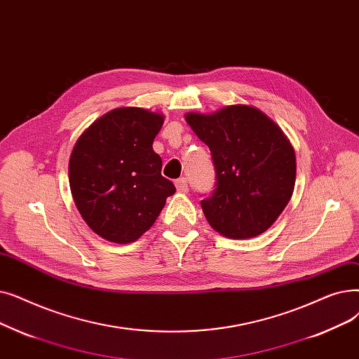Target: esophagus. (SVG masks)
<instances>
[{"mask_svg":"<svg viewBox=\"0 0 359 359\" xmlns=\"http://www.w3.org/2000/svg\"><path fill=\"white\" fill-rule=\"evenodd\" d=\"M175 187H177V190L180 191V193H187L189 191V182H187V178H178L177 181H175Z\"/></svg>","mask_w":359,"mask_h":359,"instance_id":"34e87169","label":"esophagus"}]
</instances>
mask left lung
<instances>
[{
  "mask_svg": "<svg viewBox=\"0 0 359 359\" xmlns=\"http://www.w3.org/2000/svg\"><path fill=\"white\" fill-rule=\"evenodd\" d=\"M187 123L208 144L216 174L213 193L201 200L210 226L232 240L267 231L294 193L297 161L283 131L260 109L231 105Z\"/></svg>",
  "mask_w": 359,
  "mask_h": 359,
  "instance_id": "obj_1",
  "label": "left lung"
}]
</instances>
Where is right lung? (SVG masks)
Listing matches in <instances>:
<instances>
[{"label":"right lung","instance_id":"right-lung-1","mask_svg":"<svg viewBox=\"0 0 359 359\" xmlns=\"http://www.w3.org/2000/svg\"><path fill=\"white\" fill-rule=\"evenodd\" d=\"M162 124V114L116 108L74 144L68 163L74 203L89 228L111 243L139 240L175 193L151 147Z\"/></svg>","mask_w":359,"mask_h":359}]
</instances>
